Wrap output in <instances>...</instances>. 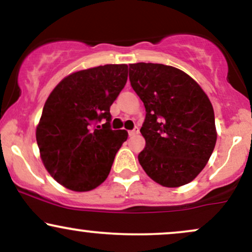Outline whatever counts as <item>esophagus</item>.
<instances>
[{
	"instance_id": "1",
	"label": "esophagus",
	"mask_w": 252,
	"mask_h": 252,
	"mask_svg": "<svg viewBox=\"0 0 252 252\" xmlns=\"http://www.w3.org/2000/svg\"><path fill=\"white\" fill-rule=\"evenodd\" d=\"M138 132H140V130H138V128H134V129L130 130V131H129V136H135V135H137Z\"/></svg>"
}]
</instances>
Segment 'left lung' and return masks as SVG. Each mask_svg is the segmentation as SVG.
Wrapping results in <instances>:
<instances>
[{
	"mask_svg": "<svg viewBox=\"0 0 252 252\" xmlns=\"http://www.w3.org/2000/svg\"><path fill=\"white\" fill-rule=\"evenodd\" d=\"M129 79L146 108V147L138 154L144 172L164 187L194 180L217 141L207 94L184 71L162 63H130Z\"/></svg>",
	"mask_w": 252,
	"mask_h": 252,
	"instance_id": "obj_1",
	"label": "left lung"
}]
</instances>
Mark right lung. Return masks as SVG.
I'll use <instances>...</instances> for the list:
<instances>
[{"instance_id": "obj_1", "label": "right lung", "mask_w": 252, "mask_h": 252, "mask_svg": "<svg viewBox=\"0 0 252 252\" xmlns=\"http://www.w3.org/2000/svg\"><path fill=\"white\" fill-rule=\"evenodd\" d=\"M126 79V63L78 71L63 78L46 100L36 142L43 166L66 189L88 192L108 178L128 138L126 130L110 126V106Z\"/></svg>"}]
</instances>
